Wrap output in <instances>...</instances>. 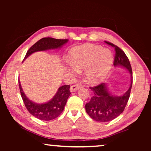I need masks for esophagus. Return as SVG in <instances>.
<instances>
[{"instance_id":"obj_1","label":"esophagus","mask_w":151,"mask_h":151,"mask_svg":"<svg viewBox=\"0 0 151 151\" xmlns=\"http://www.w3.org/2000/svg\"><path fill=\"white\" fill-rule=\"evenodd\" d=\"M82 88V85H78V84H76V85H73L70 86V92H75L79 90V89Z\"/></svg>"}]
</instances>
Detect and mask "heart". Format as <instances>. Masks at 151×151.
Listing matches in <instances>:
<instances>
[{
	"instance_id": "heart-1",
	"label": "heart",
	"mask_w": 151,
	"mask_h": 151,
	"mask_svg": "<svg viewBox=\"0 0 151 151\" xmlns=\"http://www.w3.org/2000/svg\"><path fill=\"white\" fill-rule=\"evenodd\" d=\"M68 70L77 73L84 68L85 80L92 84L101 83L108 75L113 62L111 51L99 45L85 44L74 47L69 52Z\"/></svg>"
}]
</instances>
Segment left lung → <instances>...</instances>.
Here are the masks:
<instances>
[{
  "instance_id": "obj_1",
  "label": "left lung",
  "mask_w": 151,
  "mask_h": 151,
  "mask_svg": "<svg viewBox=\"0 0 151 151\" xmlns=\"http://www.w3.org/2000/svg\"><path fill=\"white\" fill-rule=\"evenodd\" d=\"M107 45L114 47V66H122L129 71L131 76L129 89L121 96H114L109 91L106 83L90 87L94 94L91 101L85 104L86 112L91 119L98 122H109L119 116L124 111L129 101L132 85V68L129 60L123 50L111 42L105 41Z\"/></svg>"
}]
</instances>
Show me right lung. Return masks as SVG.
<instances>
[{
    "mask_svg": "<svg viewBox=\"0 0 151 151\" xmlns=\"http://www.w3.org/2000/svg\"><path fill=\"white\" fill-rule=\"evenodd\" d=\"M68 41V39H56L50 37L42 38L29 48L23 60L35 52L57 49L63 47V45ZM19 85L20 94L28 111L36 118L42 121H50L59 116L63 111L67 99L70 94V85H63L59 87L57 93L50 101L44 104H37L29 100L25 95L19 81Z\"/></svg>",
    "mask_w": 151,
    "mask_h": 151,
    "instance_id": "add662e5",
    "label": "right lung"
}]
</instances>
